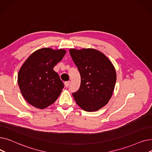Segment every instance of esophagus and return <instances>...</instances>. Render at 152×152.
<instances>
[{
  "label": "esophagus",
  "mask_w": 152,
  "mask_h": 152,
  "mask_svg": "<svg viewBox=\"0 0 152 152\" xmlns=\"http://www.w3.org/2000/svg\"><path fill=\"white\" fill-rule=\"evenodd\" d=\"M69 84H70V81H66V82L65 83V86L66 87H68L69 86Z\"/></svg>",
  "instance_id": "obj_1"
}]
</instances>
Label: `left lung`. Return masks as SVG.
I'll use <instances>...</instances> for the list:
<instances>
[{"mask_svg":"<svg viewBox=\"0 0 152 152\" xmlns=\"http://www.w3.org/2000/svg\"><path fill=\"white\" fill-rule=\"evenodd\" d=\"M70 55L81 75L80 87L73 96L86 111H95L106 105L115 89V68L101 52L94 49H69Z\"/></svg>","mask_w":152,"mask_h":152,"instance_id":"left-lung-1","label":"left lung"}]
</instances>
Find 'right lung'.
Masks as SVG:
<instances>
[{
    "label": "right lung",
    "instance_id": "add662e5",
    "mask_svg": "<svg viewBox=\"0 0 152 152\" xmlns=\"http://www.w3.org/2000/svg\"><path fill=\"white\" fill-rule=\"evenodd\" d=\"M66 50L42 48L32 53L21 66L18 75L21 93L30 105L44 109L58 99L64 87L53 69Z\"/></svg>",
    "mask_w": 152,
    "mask_h": 152
}]
</instances>
